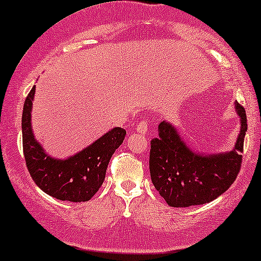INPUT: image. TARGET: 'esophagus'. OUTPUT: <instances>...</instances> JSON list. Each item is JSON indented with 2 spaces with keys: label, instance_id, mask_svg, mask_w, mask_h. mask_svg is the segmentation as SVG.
<instances>
[{
  "label": "esophagus",
  "instance_id": "obj_1",
  "mask_svg": "<svg viewBox=\"0 0 261 261\" xmlns=\"http://www.w3.org/2000/svg\"><path fill=\"white\" fill-rule=\"evenodd\" d=\"M148 123L146 122H144V121H142V122H139V124L137 125V133H139V134H143V136H145L146 133H148Z\"/></svg>",
  "mask_w": 261,
  "mask_h": 261
}]
</instances>
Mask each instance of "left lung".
Returning a JSON list of instances; mask_svg holds the SVG:
<instances>
[{
    "label": "left lung",
    "instance_id": "obj_1",
    "mask_svg": "<svg viewBox=\"0 0 261 261\" xmlns=\"http://www.w3.org/2000/svg\"><path fill=\"white\" fill-rule=\"evenodd\" d=\"M234 105L241 118V130L230 151L196 153L186 145L171 123L163 121L159 124V137L150 142L149 170L151 182L169 206L208 203L234 182L241 170L248 130L245 110L238 102Z\"/></svg>",
    "mask_w": 261,
    "mask_h": 261
}]
</instances>
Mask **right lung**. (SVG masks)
<instances>
[{"mask_svg":"<svg viewBox=\"0 0 261 261\" xmlns=\"http://www.w3.org/2000/svg\"><path fill=\"white\" fill-rule=\"evenodd\" d=\"M36 86L28 93L22 113V139L25 165L32 178L46 195L61 201H89L101 187L116 149L122 144L125 129L116 127L77 154L55 159L46 153L32 129V106Z\"/></svg>","mask_w":261,"mask_h":261,"instance_id":"1","label":"right lung"}]
</instances>
